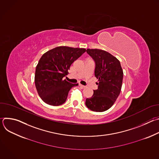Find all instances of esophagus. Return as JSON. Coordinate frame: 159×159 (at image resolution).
<instances>
[{
	"label": "esophagus",
	"instance_id": "esophagus-1",
	"mask_svg": "<svg viewBox=\"0 0 159 159\" xmlns=\"http://www.w3.org/2000/svg\"><path fill=\"white\" fill-rule=\"evenodd\" d=\"M79 86H80V87H82V88H84V87H85V85H82V84H79Z\"/></svg>",
	"mask_w": 159,
	"mask_h": 159
}]
</instances>
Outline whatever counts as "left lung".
Listing matches in <instances>:
<instances>
[{
    "instance_id": "1",
    "label": "left lung",
    "mask_w": 159,
    "mask_h": 159,
    "mask_svg": "<svg viewBox=\"0 0 159 159\" xmlns=\"http://www.w3.org/2000/svg\"><path fill=\"white\" fill-rule=\"evenodd\" d=\"M87 53L95 62V77L99 79L93 96L87 98L85 105L90 110L103 112L109 109L119 96L123 72L120 61L109 53L99 49H87Z\"/></svg>"
}]
</instances>
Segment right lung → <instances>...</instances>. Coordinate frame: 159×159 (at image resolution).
I'll list each match as a JSON object with an SVG mask.
<instances>
[{
	"instance_id": "right-lung-1",
	"label": "right lung",
	"mask_w": 159,
	"mask_h": 159,
	"mask_svg": "<svg viewBox=\"0 0 159 159\" xmlns=\"http://www.w3.org/2000/svg\"><path fill=\"white\" fill-rule=\"evenodd\" d=\"M85 52L84 48L58 47L42 55L36 68L34 82L45 103L57 106L65 102L69 90L79 84L70 83L64 77L72 63Z\"/></svg>"
}]
</instances>
